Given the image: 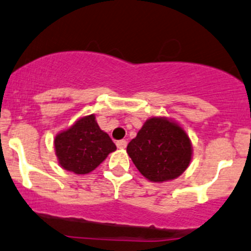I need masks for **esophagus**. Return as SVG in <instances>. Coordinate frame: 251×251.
<instances>
[{"instance_id": "1", "label": "esophagus", "mask_w": 251, "mask_h": 251, "mask_svg": "<svg viewBox=\"0 0 251 251\" xmlns=\"http://www.w3.org/2000/svg\"><path fill=\"white\" fill-rule=\"evenodd\" d=\"M116 145H117V147L120 148V150H125L126 147V140H120V141L116 142Z\"/></svg>"}]
</instances>
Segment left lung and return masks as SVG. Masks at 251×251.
Returning <instances> with one entry per match:
<instances>
[{
  "label": "left lung",
  "instance_id": "8db88e82",
  "mask_svg": "<svg viewBox=\"0 0 251 251\" xmlns=\"http://www.w3.org/2000/svg\"><path fill=\"white\" fill-rule=\"evenodd\" d=\"M126 153L140 174L151 182L177 178L189 166L193 147L182 126L165 117H152L145 122Z\"/></svg>",
  "mask_w": 251,
  "mask_h": 251
}]
</instances>
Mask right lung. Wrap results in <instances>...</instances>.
I'll use <instances>...</instances> for the list:
<instances>
[{"label":"right lung","instance_id":"right-lung-1","mask_svg":"<svg viewBox=\"0 0 251 251\" xmlns=\"http://www.w3.org/2000/svg\"><path fill=\"white\" fill-rule=\"evenodd\" d=\"M53 144L60 165L76 175L90 174L116 151V145L99 128L93 114L79 118L57 134Z\"/></svg>","mask_w":251,"mask_h":251}]
</instances>
